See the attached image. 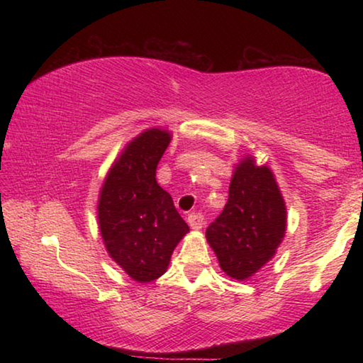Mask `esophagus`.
Wrapping results in <instances>:
<instances>
[{"label":"esophagus","instance_id":"1","mask_svg":"<svg viewBox=\"0 0 363 363\" xmlns=\"http://www.w3.org/2000/svg\"><path fill=\"white\" fill-rule=\"evenodd\" d=\"M187 223L194 230H200L205 224V218H203V214H201V213H192V214H189Z\"/></svg>","mask_w":363,"mask_h":363}]
</instances>
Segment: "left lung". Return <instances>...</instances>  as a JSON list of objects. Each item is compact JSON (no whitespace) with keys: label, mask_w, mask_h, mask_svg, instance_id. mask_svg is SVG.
Masks as SVG:
<instances>
[{"label":"left lung","mask_w":363,"mask_h":363,"mask_svg":"<svg viewBox=\"0 0 363 363\" xmlns=\"http://www.w3.org/2000/svg\"><path fill=\"white\" fill-rule=\"evenodd\" d=\"M286 232V205L267 164L247 155L233 169L223 213L206 229L219 267L233 280H247L272 259Z\"/></svg>","instance_id":"1"}]
</instances>
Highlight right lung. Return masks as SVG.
Segmentation results:
<instances>
[{
    "label": "right lung",
    "instance_id": "obj_1",
    "mask_svg": "<svg viewBox=\"0 0 363 363\" xmlns=\"http://www.w3.org/2000/svg\"><path fill=\"white\" fill-rule=\"evenodd\" d=\"M162 128L145 130L125 145L102 182L97 220L108 256L134 281L149 284L167 272L189 225L155 171L171 143Z\"/></svg>",
    "mask_w": 363,
    "mask_h": 363
}]
</instances>
